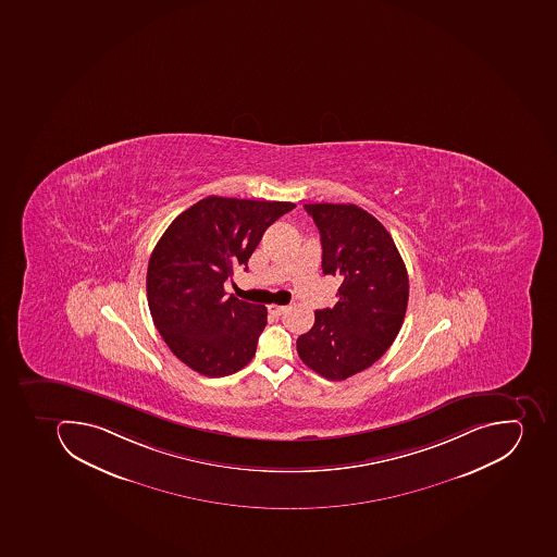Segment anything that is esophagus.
Returning <instances> with one entry per match:
<instances>
[{"label": "esophagus", "mask_w": 557, "mask_h": 557, "mask_svg": "<svg viewBox=\"0 0 557 557\" xmlns=\"http://www.w3.org/2000/svg\"><path fill=\"white\" fill-rule=\"evenodd\" d=\"M285 310H287V307H284V305H270V307H268V312L276 317L282 315Z\"/></svg>", "instance_id": "obj_1"}]
</instances>
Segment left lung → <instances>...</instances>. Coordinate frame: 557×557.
I'll return each mask as SVG.
<instances>
[{"label":"left lung","instance_id":"1","mask_svg":"<svg viewBox=\"0 0 557 557\" xmlns=\"http://www.w3.org/2000/svg\"><path fill=\"white\" fill-rule=\"evenodd\" d=\"M321 233L322 272L338 276V304L317 310L296 342L315 373L345 380L384 356L401 330L408 275L389 233L356 205H305Z\"/></svg>","mask_w":557,"mask_h":557}]
</instances>
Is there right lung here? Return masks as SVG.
Here are the masks:
<instances>
[{
	"label": "right lung",
	"mask_w": 557,
	"mask_h": 557,
	"mask_svg": "<svg viewBox=\"0 0 557 557\" xmlns=\"http://www.w3.org/2000/svg\"><path fill=\"white\" fill-rule=\"evenodd\" d=\"M289 201L209 196L182 212L152 250L147 301L156 327L184 364L226 376L249 364L267 307L227 298L224 282L247 267L262 233L295 209Z\"/></svg>",
	"instance_id": "add662e5"
}]
</instances>
